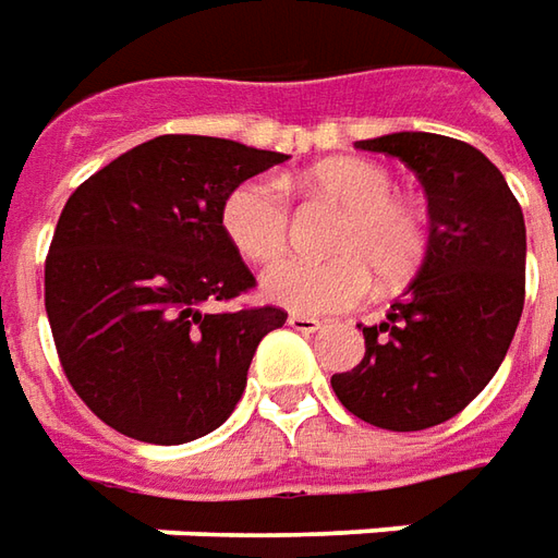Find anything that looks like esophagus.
Masks as SVG:
<instances>
[{
  "instance_id": "esophagus-1",
  "label": "esophagus",
  "mask_w": 558,
  "mask_h": 558,
  "mask_svg": "<svg viewBox=\"0 0 558 558\" xmlns=\"http://www.w3.org/2000/svg\"><path fill=\"white\" fill-rule=\"evenodd\" d=\"M288 325L294 330H301V333H316L322 328V322L316 316H303V313H291L288 316Z\"/></svg>"
}]
</instances>
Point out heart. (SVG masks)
Instances as JSON below:
<instances>
[{"label": "heart", "mask_w": 558, "mask_h": 558, "mask_svg": "<svg viewBox=\"0 0 558 558\" xmlns=\"http://www.w3.org/2000/svg\"><path fill=\"white\" fill-rule=\"evenodd\" d=\"M303 187L345 206L330 236L328 260L286 257L260 276L264 298L294 313H337L361 303L374 276L383 286H401L428 255V218L413 199L395 194L389 169L337 157L313 167ZM221 225L233 248L252 264H267L286 252L291 206L286 187L270 175L240 182L221 206Z\"/></svg>", "instance_id": "b5f03b06"}]
</instances>
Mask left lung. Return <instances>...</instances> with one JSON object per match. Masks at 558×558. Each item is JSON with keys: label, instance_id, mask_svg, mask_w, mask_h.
I'll return each instance as SVG.
<instances>
[{"label": "left lung", "instance_id": "obj_1", "mask_svg": "<svg viewBox=\"0 0 558 558\" xmlns=\"http://www.w3.org/2000/svg\"><path fill=\"white\" fill-rule=\"evenodd\" d=\"M398 157L428 194V255L383 325L361 328L359 367L330 376L349 413L422 432L462 413L501 367L525 303V221L474 145L437 133L355 142Z\"/></svg>", "mask_w": 558, "mask_h": 558}]
</instances>
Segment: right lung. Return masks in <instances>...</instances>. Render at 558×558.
<instances>
[{"label":"right lung","mask_w":558,"mask_h":558,"mask_svg":"<svg viewBox=\"0 0 558 558\" xmlns=\"http://www.w3.org/2000/svg\"><path fill=\"white\" fill-rule=\"evenodd\" d=\"M282 160L169 133L111 160L66 199L45 257V310L69 386L114 432L175 447L233 413L257 343L288 313L203 310L255 288L221 206Z\"/></svg>","instance_id":"1"}]
</instances>
